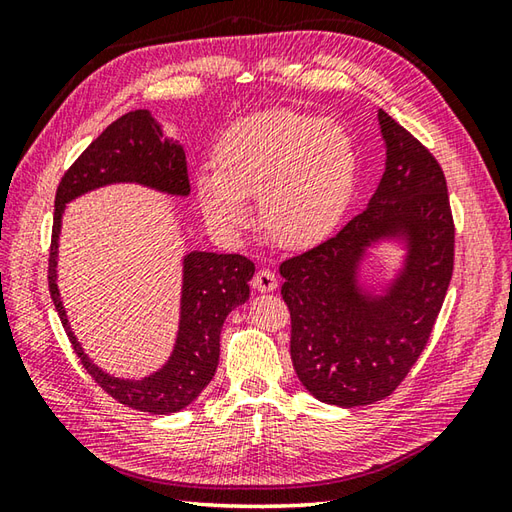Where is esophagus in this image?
I'll use <instances>...</instances> for the list:
<instances>
[{"instance_id": "esophagus-1", "label": "esophagus", "mask_w": 512, "mask_h": 512, "mask_svg": "<svg viewBox=\"0 0 512 512\" xmlns=\"http://www.w3.org/2000/svg\"><path fill=\"white\" fill-rule=\"evenodd\" d=\"M250 284H253V288L259 292H270L277 288V277L270 268H262V270H257Z\"/></svg>"}]
</instances>
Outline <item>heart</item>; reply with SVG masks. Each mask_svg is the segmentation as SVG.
Listing matches in <instances>:
<instances>
[{
  "mask_svg": "<svg viewBox=\"0 0 512 512\" xmlns=\"http://www.w3.org/2000/svg\"><path fill=\"white\" fill-rule=\"evenodd\" d=\"M195 180L200 209L220 228L248 222L259 198L266 235L284 248L321 242L339 224L356 180V149L341 125L288 107L237 121Z\"/></svg>",
  "mask_w": 512,
  "mask_h": 512,
  "instance_id": "b5f03b06",
  "label": "heart"
}]
</instances>
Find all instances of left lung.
Returning <instances> with one entry per match:
<instances>
[{"instance_id":"left-lung-1","label":"left lung","mask_w":512,"mask_h":512,"mask_svg":"<svg viewBox=\"0 0 512 512\" xmlns=\"http://www.w3.org/2000/svg\"><path fill=\"white\" fill-rule=\"evenodd\" d=\"M385 173L367 209L339 233L279 266L290 356L314 398L361 407L387 398L418 361L453 275L447 178L416 136L378 110ZM378 238H405L406 268L388 295L365 296L355 270Z\"/></svg>"}]
</instances>
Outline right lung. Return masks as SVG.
<instances>
[{"label":"right lung","instance_id":"add662e5","mask_svg":"<svg viewBox=\"0 0 512 512\" xmlns=\"http://www.w3.org/2000/svg\"><path fill=\"white\" fill-rule=\"evenodd\" d=\"M114 182H138L171 195H189L187 158L178 143L165 138L147 110L125 116L92 140L72 162L54 195V222L48 259V288L76 356L96 385L125 407L147 413H176L211 383L220 361V332L233 308L248 299L255 264L244 255H217L193 250L184 257L180 330L167 365L143 380L105 374L83 354L70 330L57 288V248L65 204Z\"/></svg>","mask_w":512,"mask_h":512}]
</instances>
